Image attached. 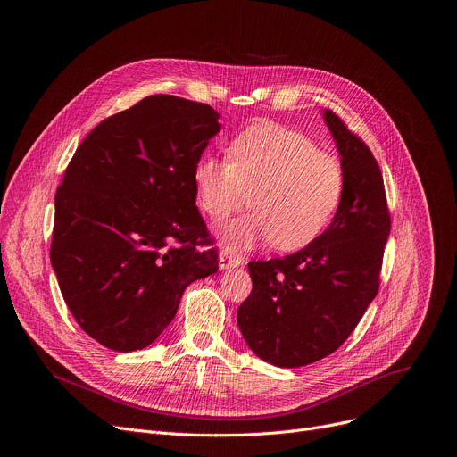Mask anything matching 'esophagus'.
I'll return each instance as SVG.
<instances>
[{
	"instance_id": "obj_1",
	"label": "esophagus",
	"mask_w": 457,
	"mask_h": 457,
	"mask_svg": "<svg viewBox=\"0 0 457 457\" xmlns=\"http://www.w3.org/2000/svg\"><path fill=\"white\" fill-rule=\"evenodd\" d=\"M240 264V258L235 254H229L228 251H220L219 254V266L220 270H228V268H237Z\"/></svg>"
}]
</instances>
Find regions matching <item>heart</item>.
<instances>
[{"instance_id": "b5f03b06", "label": "heart", "mask_w": 457, "mask_h": 457, "mask_svg": "<svg viewBox=\"0 0 457 457\" xmlns=\"http://www.w3.org/2000/svg\"><path fill=\"white\" fill-rule=\"evenodd\" d=\"M228 159L201 155L193 166L197 204L213 222L238 212L249 193L253 213L220 231L228 247L275 240L277 249H302L325 231L342 203L340 161L287 126L245 128L231 141Z\"/></svg>"}]
</instances>
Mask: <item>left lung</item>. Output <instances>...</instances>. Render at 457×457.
<instances>
[{"label": "left lung", "mask_w": 457, "mask_h": 457, "mask_svg": "<svg viewBox=\"0 0 457 457\" xmlns=\"http://www.w3.org/2000/svg\"><path fill=\"white\" fill-rule=\"evenodd\" d=\"M342 155L344 197L331 226L303 249L247 264L253 289L237 311L249 349L277 367L333 354L356 329L379 289L390 213L369 146L325 110Z\"/></svg>", "instance_id": "1"}]
</instances>
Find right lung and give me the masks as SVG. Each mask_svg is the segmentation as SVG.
Masks as SVG:
<instances>
[{
	"label": "right lung",
	"instance_id": "obj_1",
	"mask_svg": "<svg viewBox=\"0 0 457 457\" xmlns=\"http://www.w3.org/2000/svg\"><path fill=\"white\" fill-rule=\"evenodd\" d=\"M204 103L155 94L101 120L55 191L50 262L79 328L101 345H150L184 289L219 271L193 166L219 132Z\"/></svg>",
	"mask_w": 457,
	"mask_h": 457
}]
</instances>
